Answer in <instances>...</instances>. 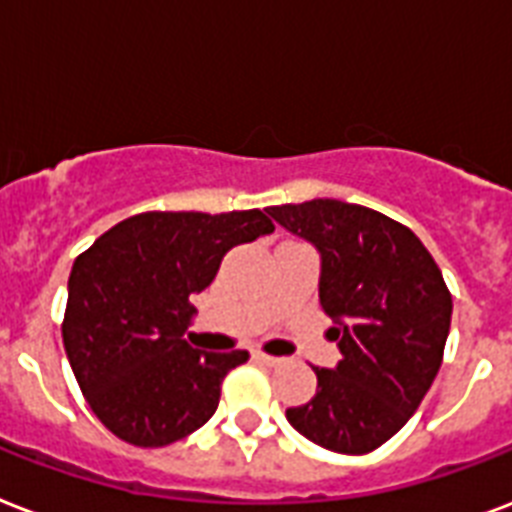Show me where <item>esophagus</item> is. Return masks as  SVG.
Here are the masks:
<instances>
[{
	"label": "esophagus",
	"mask_w": 512,
	"mask_h": 512,
	"mask_svg": "<svg viewBox=\"0 0 512 512\" xmlns=\"http://www.w3.org/2000/svg\"><path fill=\"white\" fill-rule=\"evenodd\" d=\"M253 358L264 363V366H280L283 363V358H275V355H267V352H253Z\"/></svg>",
	"instance_id": "obj_1"
}]
</instances>
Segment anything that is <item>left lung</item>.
I'll return each mask as SVG.
<instances>
[{
    "label": "left lung",
    "instance_id": "left-lung-1",
    "mask_svg": "<svg viewBox=\"0 0 512 512\" xmlns=\"http://www.w3.org/2000/svg\"><path fill=\"white\" fill-rule=\"evenodd\" d=\"M267 213L320 253V307L342 360L315 368L318 392L285 417L307 441L366 454L406 425L430 390L451 326V293L422 240L384 213L342 200Z\"/></svg>",
    "mask_w": 512,
    "mask_h": 512
}]
</instances>
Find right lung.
Returning <instances> with one entry per match:
<instances>
[{
	"mask_svg": "<svg viewBox=\"0 0 512 512\" xmlns=\"http://www.w3.org/2000/svg\"><path fill=\"white\" fill-rule=\"evenodd\" d=\"M259 211L138 213L98 237L69 275L63 347L95 417L125 443L168 446L216 414L221 382L245 350L184 339L194 293L229 248L272 235Z\"/></svg>",
	"mask_w": 512,
	"mask_h": 512,
	"instance_id": "1",
	"label": "right lung"
}]
</instances>
